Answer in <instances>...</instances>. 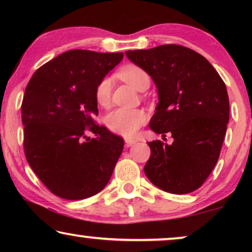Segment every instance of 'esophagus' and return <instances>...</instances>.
Masks as SVG:
<instances>
[{
  "label": "esophagus",
  "instance_id": "1",
  "mask_svg": "<svg viewBox=\"0 0 252 252\" xmlns=\"http://www.w3.org/2000/svg\"><path fill=\"white\" fill-rule=\"evenodd\" d=\"M136 142H137V141L135 139H129V137H126V139H125V143H126L127 147L132 146V144H135Z\"/></svg>",
  "mask_w": 252,
  "mask_h": 252
}]
</instances>
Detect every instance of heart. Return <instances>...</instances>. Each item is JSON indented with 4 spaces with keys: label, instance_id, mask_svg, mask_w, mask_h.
Returning <instances> with one entry per match:
<instances>
[{
    "label": "heart",
    "instance_id": "1",
    "mask_svg": "<svg viewBox=\"0 0 252 252\" xmlns=\"http://www.w3.org/2000/svg\"><path fill=\"white\" fill-rule=\"evenodd\" d=\"M120 78L126 81L134 89L140 91L143 85L149 84V75L142 68L136 65L129 64L120 68ZM111 94V79L104 78L99 81L95 91L96 102L101 106H108ZM147 122V115L141 109H124L119 108L110 112L105 118V124L112 133L118 135L130 137L136 134L140 127Z\"/></svg>",
    "mask_w": 252,
    "mask_h": 252
}]
</instances>
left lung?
<instances>
[{
	"instance_id": "left-lung-1",
	"label": "left lung",
	"mask_w": 252,
	"mask_h": 252,
	"mask_svg": "<svg viewBox=\"0 0 252 252\" xmlns=\"http://www.w3.org/2000/svg\"><path fill=\"white\" fill-rule=\"evenodd\" d=\"M125 54L157 87L159 101L149 127L173 137L171 144L148 142L151 155L144 173L164 191L196 190L218 161L225 139L229 120L225 82L205 57L178 44Z\"/></svg>"
}]
</instances>
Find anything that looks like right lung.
I'll use <instances>...</instances> for the list:
<instances>
[{"label": "right lung", "instance_id": "1", "mask_svg": "<svg viewBox=\"0 0 252 252\" xmlns=\"http://www.w3.org/2000/svg\"><path fill=\"white\" fill-rule=\"evenodd\" d=\"M123 57L68 50L37 68L27 85L22 104L26 159L56 196L88 198L111 178L124 140L95 125L93 117L98 113L96 87Z\"/></svg>", "mask_w": 252, "mask_h": 252}]
</instances>
